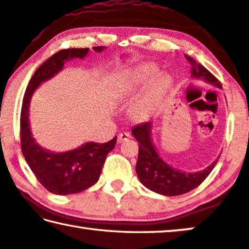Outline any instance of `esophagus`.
I'll list each match as a JSON object with an SVG mask.
<instances>
[{
    "label": "esophagus",
    "instance_id": "obj_1",
    "mask_svg": "<svg viewBox=\"0 0 249 249\" xmlns=\"http://www.w3.org/2000/svg\"><path fill=\"white\" fill-rule=\"evenodd\" d=\"M128 139H131V134L126 133V132L121 133V134H118V136H117V143H122V142H124Z\"/></svg>",
    "mask_w": 249,
    "mask_h": 249
}]
</instances>
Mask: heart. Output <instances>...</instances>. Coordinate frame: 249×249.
<instances>
[{"instance_id":"b5f03b06","label":"heart","mask_w":249,"mask_h":249,"mask_svg":"<svg viewBox=\"0 0 249 249\" xmlns=\"http://www.w3.org/2000/svg\"><path fill=\"white\" fill-rule=\"evenodd\" d=\"M156 71L151 68H144L120 75L118 89L125 95H141L136 98L134 110L137 115H147L155 110L163 100L164 94L168 88V81L160 77L153 81Z\"/></svg>"}]
</instances>
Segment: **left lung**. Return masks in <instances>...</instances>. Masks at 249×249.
<instances>
[{
    "label": "left lung",
    "mask_w": 249,
    "mask_h": 249,
    "mask_svg": "<svg viewBox=\"0 0 249 249\" xmlns=\"http://www.w3.org/2000/svg\"><path fill=\"white\" fill-rule=\"evenodd\" d=\"M186 60L191 63V76L195 80H204L216 88H222L220 82L206 68L196 62L188 55ZM152 123L145 122L135 126L132 133L139 142V159L136 163V173L141 183L151 191L165 196H178L191 192L203 183L211 174L217 163L215 161L203 171L196 173H185L169 166L160 159L154 147L152 141ZM219 159V157H218Z\"/></svg>",
    "instance_id": "1"
}]
</instances>
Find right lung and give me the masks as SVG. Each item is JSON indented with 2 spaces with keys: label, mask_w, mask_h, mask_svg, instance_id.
Listing matches in <instances>:
<instances>
[{
  "label": "right lung",
  "mask_w": 249,
  "mask_h": 249,
  "mask_svg": "<svg viewBox=\"0 0 249 249\" xmlns=\"http://www.w3.org/2000/svg\"><path fill=\"white\" fill-rule=\"evenodd\" d=\"M104 47L95 46L93 50L98 53ZM89 51V49H68L52 55L35 71L23 97L19 120L23 156L42 186L56 195L76 194L95 184L100 178L106 156L116 144L115 136L104 144L89 142L73 151L53 153L42 148L31 133L29 107L34 90L41 83L60 72L65 62L75 57H85Z\"/></svg>",
  "instance_id": "right-lung-1"
}]
</instances>
